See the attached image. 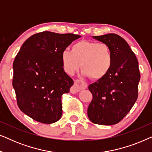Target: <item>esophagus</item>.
<instances>
[{
	"instance_id": "obj_1",
	"label": "esophagus",
	"mask_w": 152,
	"mask_h": 152,
	"mask_svg": "<svg viewBox=\"0 0 152 152\" xmlns=\"http://www.w3.org/2000/svg\"><path fill=\"white\" fill-rule=\"evenodd\" d=\"M87 86H88V84H87V83L85 81L82 80H75L74 85L72 87L71 91L73 93H77L82 90V89L87 88Z\"/></svg>"
}]
</instances>
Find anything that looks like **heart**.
<instances>
[{"mask_svg":"<svg viewBox=\"0 0 152 152\" xmlns=\"http://www.w3.org/2000/svg\"><path fill=\"white\" fill-rule=\"evenodd\" d=\"M64 70L73 75L79 68L93 80L104 77L112 65V52L107 43L82 40L72 45L71 52L65 50L61 53Z\"/></svg>","mask_w":152,"mask_h":152,"instance_id":"b5f03b06","label":"heart"}]
</instances>
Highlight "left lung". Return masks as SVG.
Segmentation results:
<instances>
[{"instance_id":"left-lung-1","label":"left lung","mask_w":152,"mask_h":152,"mask_svg":"<svg viewBox=\"0 0 152 152\" xmlns=\"http://www.w3.org/2000/svg\"><path fill=\"white\" fill-rule=\"evenodd\" d=\"M93 38L109 45L113 60L107 74L89 85L93 99L88 116L94 124L113 125L125 117L138 98L140 79L138 61L119 35L107 34Z\"/></svg>"}]
</instances>
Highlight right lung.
Masks as SVG:
<instances>
[{
	"label": "right lung",
	"instance_id": "1",
	"mask_svg": "<svg viewBox=\"0 0 152 152\" xmlns=\"http://www.w3.org/2000/svg\"><path fill=\"white\" fill-rule=\"evenodd\" d=\"M81 36L44 31L28 38L13 63L12 85L17 104L37 122L51 124L61 117V96L73 80L64 71L61 53Z\"/></svg>",
	"mask_w": 152,
	"mask_h": 152
}]
</instances>
